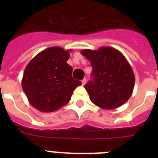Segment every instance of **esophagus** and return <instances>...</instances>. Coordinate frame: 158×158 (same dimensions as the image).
I'll use <instances>...</instances> for the list:
<instances>
[{
  "mask_svg": "<svg viewBox=\"0 0 158 158\" xmlns=\"http://www.w3.org/2000/svg\"><path fill=\"white\" fill-rule=\"evenodd\" d=\"M87 83V79H84L82 80V85H85Z\"/></svg>",
  "mask_w": 158,
  "mask_h": 158,
  "instance_id": "34e87169",
  "label": "esophagus"
}]
</instances>
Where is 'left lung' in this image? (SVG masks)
<instances>
[{
    "label": "left lung",
    "mask_w": 158,
    "mask_h": 158,
    "mask_svg": "<svg viewBox=\"0 0 158 158\" xmlns=\"http://www.w3.org/2000/svg\"><path fill=\"white\" fill-rule=\"evenodd\" d=\"M81 54L93 67L94 79L84 86L92 102L106 110L125 103L132 95L135 78L125 56L110 47L84 49Z\"/></svg>",
    "instance_id": "obj_1"
}]
</instances>
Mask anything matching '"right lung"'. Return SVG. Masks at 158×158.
Masks as SVG:
<instances>
[{"instance_id": "add662e5", "label": "right lung", "mask_w": 158, "mask_h": 158, "mask_svg": "<svg viewBox=\"0 0 158 158\" xmlns=\"http://www.w3.org/2000/svg\"><path fill=\"white\" fill-rule=\"evenodd\" d=\"M71 50L52 47L36 55L27 64L22 89L29 103L43 112H52L67 104L81 82L72 77L67 60Z\"/></svg>"}]
</instances>
